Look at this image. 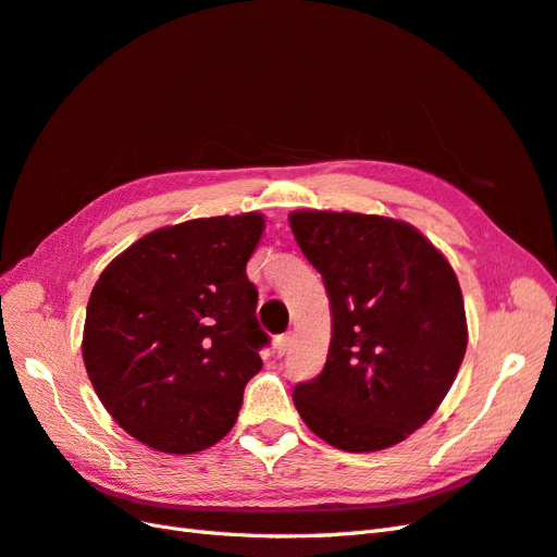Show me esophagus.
Returning <instances> with one entry per match:
<instances>
[{
	"mask_svg": "<svg viewBox=\"0 0 557 557\" xmlns=\"http://www.w3.org/2000/svg\"><path fill=\"white\" fill-rule=\"evenodd\" d=\"M292 343H294V333H292V331H289V333H282V336L275 338V352H277L280 357L287 355Z\"/></svg>",
	"mask_w": 557,
	"mask_h": 557,
	"instance_id": "obj_1",
	"label": "esophagus"
}]
</instances>
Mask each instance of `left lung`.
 I'll list each match as a JSON object with an SVG mask.
<instances>
[{"mask_svg":"<svg viewBox=\"0 0 557 557\" xmlns=\"http://www.w3.org/2000/svg\"><path fill=\"white\" fill-rule=\"evenodd\" d=\"M289 224L333 317L326 363L294 387L296 410L345 453L401 443L446 399L467 352L455 270L396 219L300 210Z\"/></svg>","mask_w":557,"mask_h":557,"instance_id":"8db88e82","label":"left lung"}]
</instances>
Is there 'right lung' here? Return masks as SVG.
Listing matches in <instances>:
<instances>
[{
  "mask_svg": "<svg viewBox=\"0 0 557 557\" xmlns=\"http://www.w3.org/2000/svg\"><path fill=\"white\" fill-rule=\"evenodd\" d=\"M261 233L259 212L190 219L139 237L95 282L86 371L109 416L145 446L188 455L233 429L270 341L245 270Z\"/></svg>",
  "mask_w": 557,
  "mask_h": 557,
  "instance_id": "obj_1",
  "label": "right lung"
}]
</instances>
